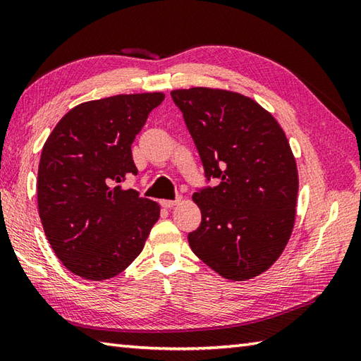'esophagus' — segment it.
I'll list each match as a JSON object with an SVG mask.
<instances>
[{"instance_id": "34e87169", "label": "esophagus", "mask_w": 361, "mask_h": 361, "mask_svg": "<svg viewBox=\"0 0 361 361\" xmlns=\"http://www.w3.org/2000/svg\"><path fill=\"white\" fill-rule=\"evenodd\" d=\"M180 203H181V197L176 198V200H161V206H163V208H166V209L173 208V206L180 204Z\"/></svg>"}]
</instances>
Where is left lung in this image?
<instances>
[{
  "label": "left lung",
  "instance_id": "obj_1",
  "mask_svg": "<svg viewBox=\"0 0 361 361\" xmlns=\"http://www.w3.org/2000/svg\"><path fill=\"white\" fill-rule=\"evenodd\" d=\"M171 96L206 178H219L192 195L202 224L188 235L190 248L221 278H256L279 259L295 226L299 180L286 132L235 91L194 87Z\"/></svg>",
  "mask_w": 361,
  "mask_h": 361
}]
</instances>
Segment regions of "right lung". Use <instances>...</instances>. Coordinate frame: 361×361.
<instances>
[{"label": "right lung", "mask_w": 361, "mask_h": 361, "mask_svg": "<svg viewBox=\"0 0 361 361\" xmlns=\"http://www.w3.org/2000/svg\"><path fill=\"white\" fill-rule=\"evenodd\" d=\"M164 97L155 91L79 104L43 145L38 214L56 256L83 279L124 271L159 219L157 202L116 183L137 173L132 142Z\"/></svg>", "instance_id": "1"}]
</instances>
